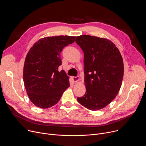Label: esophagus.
<instances>
[{
    "mask_svg": "<svg viewBox=\"0 0 146 146\" xmlns=\"http://www.w3.org/2000/svg\"><path fill=\"white\" fill-rule=\"evenodd\" d=\"M79 77L77 76V77H72V79L73 81V82H77L79 80Z\"/></svg>",
    "mask_w": 146,
    "mask_h": 146,
    "instance_id": "obj_1",
    "label": "esophagus"
}]
</instances>
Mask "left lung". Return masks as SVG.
<instances>
[{"instance_id":"obj_1","label":"left lung","mask_w":146,"mask_h":146,"mask_svg":"<svg viewBox=\"0 0 146 146\" xmlns=\"http://www.w3.org/2000/svg\"><path fill=\"white\" fill-rule=\"evenodd\" d=\"M76 43L84 52L86 92L77 98L81 105L91 110L108 106L121 88L123 76L122 56L109 40L90 35L76 37Z\"/></svg>"}]
</instances>
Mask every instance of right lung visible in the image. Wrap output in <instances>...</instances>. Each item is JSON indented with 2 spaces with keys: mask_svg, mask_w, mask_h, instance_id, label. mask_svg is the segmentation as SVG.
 <instances>
[{
  "mask_svg": "<svg viewBox=\"0 0 146 146\" xmlns=\"http://www.w3.org/2000/svg\"><path fill=\"white\" fill-rule=\"evenodd\" d=\"M75 36H56L40 39L27 55L24 66V82L27 94L34 105L42 109L54 106L70 87L69 77L62 65L60 52L72 44Z\"/></svg>",
  "mask_w": 146,
  "mask_h": 146,
  "instance_id": "obj_1",
  "label": "right lung"
}]
</instances>
